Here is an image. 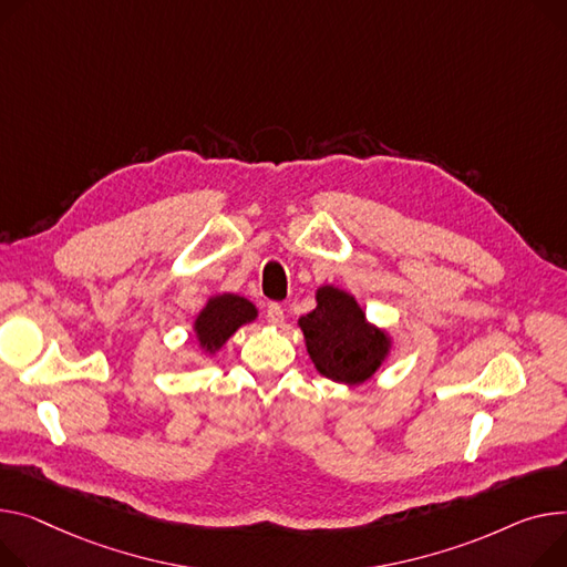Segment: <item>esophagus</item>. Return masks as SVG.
Segmentation results:
<instances>
[{
  "mask_svg": "<svg viewBox=\"0 0 567 567\" xmlns=\"http://www.w3.org/2000/svg\"><path fill=\"white\" fill-rule=\"evenodd\" d=\"M267 319L271 326H280L285 321V310L280 303H269L267 308Z\"/></svg>",
  "mask_w": 567,
  "mask_h": 567,
  "instance_id": "34e87169",
  "label": "esophagus"
}]
</instances>
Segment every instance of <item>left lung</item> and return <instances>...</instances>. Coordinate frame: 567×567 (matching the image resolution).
I'll return each mask as SVG.
<instances>
[{
  "label": "left lung",
  "instance_id": "obj_1",
  "mask_svg": "<svg viewBox=\"0 0 567 567\" xmlns=\"http://www.w3.org/2000/svg\"><path fill=\"white\" fill-rule=\"evenodd\" d=\"M317 371L344 385H362L392 351V337L367 321L358 300L344 289H317V308L298 319Z\"/></svg>",
  "mask_w": 567,
  "mask_h": 567
}]
</instances>
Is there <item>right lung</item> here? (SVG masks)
Wrapping results in <instances>:
<instances>
[{
  "mask_svg": "<svg viewBox=\"0 0 567 567\" xmlns=\"http://www.w3.org/2000/svg\"><path fill=\"white\" fill-rule=\"evenodd\" d=\"M257 319V308L237 293L212 296L194 321L198 347L214 355L246 323Z\"/></svg>",
  "mask_w": 567,
  "mask_h": 567,
  "instance_id": "right-lung-1",
  "label": "right lung"
}]
</instances>
